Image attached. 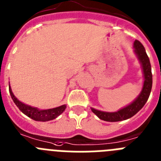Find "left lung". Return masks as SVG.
Here are the masks:
<instances>
[{
    "label": "left lung",
    "mask_w": 161,
    "mask_h": 161,
    "mask_svg": "<svg viewBox=\"0 0 161 161\" xmlns=\"http://www.w3.org/2000/svg\"><path fill=\"white\" fill-rule=\"evenodd\" d=\"M134 53L139 60V62L142 68L144 83L142 89L137 97L125 107L122 108L116 112H104L91 108V110L94 114L97 115L101 120L108 122H116L129 119L136 114L144 107L149 97L153 85V74H152L151 64L149 58L146 53L144 47L139 41L136 40L133 43Z\"/></svg>",
    "instance_id": "left-lung-1"
}]
</instances>
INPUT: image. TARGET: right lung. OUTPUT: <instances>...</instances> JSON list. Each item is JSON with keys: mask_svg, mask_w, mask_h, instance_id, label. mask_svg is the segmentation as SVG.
Returning <instances> with one entry per match:
<instances>
[{"mask_svg": "<svg viewBox=\"0 0 161 161\" xmlns=\"http://www.w3.org/2000/svg\"><path fill=\"white\" fill-rule=\"evenodd\" d=\"M9 87V92L13 102L15 103L16 105L17 106L19 109L25 115L30 117L32 120H36V121H48V120H54L57 116H60L63 112L65 110L66 105L63 104L59 107L53 108H49V109H39L36 107H32L30 105L25 104V103L21 102L14 96L13 93L12 88L10 85Z\"/></svg>", "mask_w": 161, "mask_h": 161, "instance_id": "1", "label": "right lung"}]
</instances>
